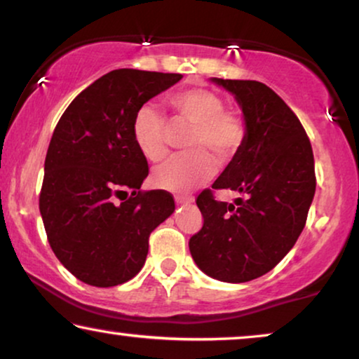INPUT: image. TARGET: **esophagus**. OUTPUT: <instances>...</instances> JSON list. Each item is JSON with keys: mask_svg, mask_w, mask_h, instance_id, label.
Wrapping results in <instances>:
<instances>
[{"mask_svg": "<svg viewBox=\"0 0 359 359\" xmlns=\"http://www.w3.org/2000/svg\"><path fill=\"white\" fill-rule=\"evenodd\" d=\"M175 202L179 205H190L194 202V197H184V195H175Z\"/></svg>", "mask_w": 359, "mask_h": 359, "instance_id": "1", "label": "esophagus"}]
</instances>
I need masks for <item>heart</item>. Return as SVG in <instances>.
I'll list each match as a JSON object with an SVG mask.
<instances>
[{"instance_id":"b5f03b06","label":"heart","mask_w":359,"mask_h":359,"mask_svg":"<svg viewBox=\"0 0 359 359\" xmlns=\"http://www.w3.org/2000/svg\"><path fill=\"white\" fill-rule=\"evenodd\" d=\"M179 121L189 123L185 147L154 172V184L170 192H189L207 180L215 170V161L226 162L235 157L246 137V123L241 114L224 109V102L208 88H187L169 98ZM133 137L141 154L151 162L167 156V119L152 104H142L133 119Z\"/></svg>"}]
</instances>
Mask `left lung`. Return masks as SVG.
Wrapping results in <instances>:
<instances>
[{
    "label": "left lung",
    "mask_w": 359,
    "mask_h": 359,
    "mask_svg": "<svg viewBox=\"0 0 359 359\" xmlns=\"http://www.w3.org/2000/svg\"><path fill=\"white\" fill-rule=\"evenodd\" d=\"M235 95L245 114L240 151L197 197L203 226L190 238L194 261L223 283H248L279 264L292 250L313 200V151L302 123L283 98L256 80L213 79ZM243 194L219 203L213 189Z\"/></svg>",
    "instance_id": "8db88e82"
}]
</instances>
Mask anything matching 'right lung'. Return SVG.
I'll use <instances>...</instances> for the list:
<instances>
[{"label": "right lung", "instance_id": "add662e5", "mask_svg": "<svg viewBox=\"0 0 359 359\" xmlns=\"http://www.w3.org/2000/svg\"><path fill=\"white\" fill-rule=\"evenodd\" d=\"M180 79L113 70L75 97L57 123L39 210L57 259L85 284L113 287L133 279L146 262L152 229L175 210L165 190H141L149 165L133 137V119Z\"/></svg>", "mask_w": 359, "mask_h": 359}]
</instances>
